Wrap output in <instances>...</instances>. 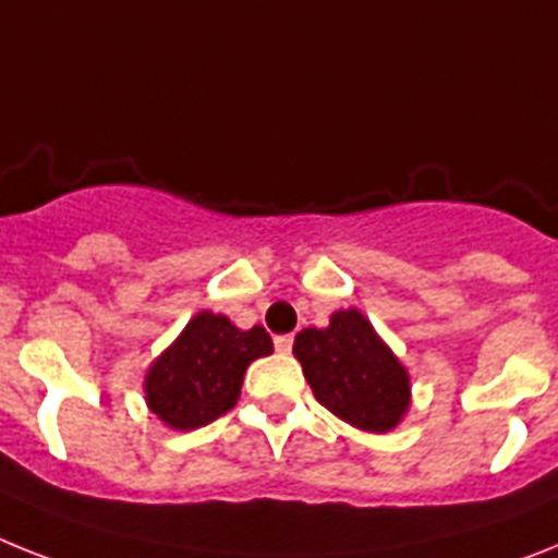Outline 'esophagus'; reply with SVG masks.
Instances as JSON below:
<instances>
[{"mask_svg": "<svg viewBox=\"0 0 558 558\" xmlns=\"http://www.w3.org/2000/svg\"><path fill=\"white\" fill-rule=\"evenodd\" d=\"M276 351H279V353H290V351H293V336H290V333L276 336Z\"/></svg>", "mask_w": 558, "mask_h": 558, "instance_id": "obj_1", "label": "esophagus"}]
</instances>
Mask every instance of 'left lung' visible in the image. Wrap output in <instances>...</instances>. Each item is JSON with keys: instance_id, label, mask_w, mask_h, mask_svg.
<instances>
[{"instance_id": "1", "label": "left lung", "mask_w": 558, "mask_h": 558, "mask_svg": "<svg viewBox=\"0 0 558 558\" xmlns=\"http://www.w3.org/2000/svg\"><path fill=\"white\" fill-rule=\"evenodd\" d=\"M293 356L316 402L359 430L388 434L408 413L411 376L356 307L336 311L328 328L296 333Z\"/></svg>"}]
</instances>
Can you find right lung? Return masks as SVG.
Listing matches in <instances>:
<instances>
[{"mask_svg": "<svg viewBox=\"0 0 558 558\" xmlns=\"http://www.w3.org/2000/svg\"><path fill=\"white\" fill-rule=\"evenodd\" d=\"M268 330L236 328L222 313H196L145 376L150 413L173 430H196L228 413L253 359L270 356Z\"/></svg>", "mask_w": 558, "mask_h": 558, "instance_id": "add662e5", "label": "right lung"}]
</instances>
